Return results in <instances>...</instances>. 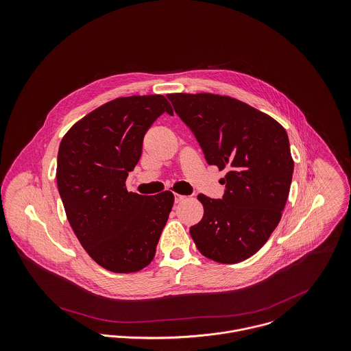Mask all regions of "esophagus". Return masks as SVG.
Instances as JSON below:
<instances>
[{
	"label": "esophagus",
	"instance_id": "obj_1",
	"mask_svg": "<svg viewBox=\"0 0 351 351\" xmlns=\"http://www.w3.org/2000/svg\"><path fill=\"white\" fill-rule=\"evenodd\" d=\"M186 197H187V196H184V195L175 194V203H180V202H183Z\"/></svg>",
	"mask_w": 351,
	"mask_h": 351
}]
</instances>
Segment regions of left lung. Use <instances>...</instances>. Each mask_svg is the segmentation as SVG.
I'll use <instances>...</instances> for the list:
<instances>
[{"label":"left lung","instance_id":"1","mask_svg":"<svg viewBox=\"0 0 351 351\" xmlns=\"http://www.w3.org/2000/svg\"><path fill=\"white\" fill-rule=\"evenodd\" d=\"M207 164L228 169L222 199L197 195L202 221L190 228L197 250L221 264L257 253L281 219L293 160L285 129L268 114L226 95L168 94Z\"/></svg>","mask_w":351,"mask_h":351}]
</instances>
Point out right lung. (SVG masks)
<instances>
[{"mask_svg": "<svg viewBox=\"0 0 351 351\" xmlns=\"http://www.w3.org/2000/svg\"><path fill=\"white\" fill-rule=\"evenodd\" d=\"M164 112L162 95L113 99L63 137L56 182L67 219L88 256L114 273L138 272L155 257L173 194L129 193L125 182L143 152L147 130Z\"/></svg>", "mask_w": 351, "mask_h": 351, "instance_id": "obj_1", "label": "right lung"}]
</instances>
